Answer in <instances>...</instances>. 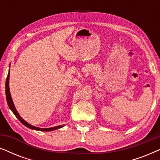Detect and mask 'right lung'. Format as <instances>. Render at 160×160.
Wrapping results in <instances>:
<instances>
[{
    "label": "right lung",
    "instance_id": "add662e5",
    "mask_svg": "<svg viewBox=\"0 0 160 160\" xmlns=\"http://www.w3.org/2000/svg\"><path fill=\"white\" fill-rule=\"evenodd\" d=\"M10 66V65H9ZM9 75H10V69L8 71V76L7 78H6V100H7V103L8 106L9 107V108L11 109V111L14 113V114L16 116V117L18 119L20 122L24 125L27 127V128L31 129V130H39V131H43V132H49V131H52V130H58V129L62 128V127H64V125H59V126H56V127H53V128H37V127L32 126L31 124H30L29 123H28L27 122L25 121L20 116H19V113L17 112L16 108H15L14 102H13L12 96H11V93H10V89H9Z\"/></svg>",
    "mask_w": 160,
    "mask_h": 160
}]
</instances>
